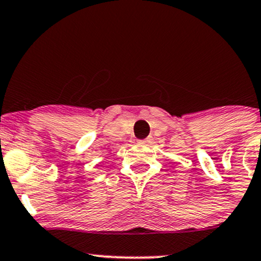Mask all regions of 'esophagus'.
Returning <instances> with one entry per match:
<instances>
[{
    "mask_svg": "<svg viewBox=\"0 0 261 261\" xmlns=\"http://www.w3.org/2000/svg\"><path fill=\"white\" fill-rule=\"evenodd\" d=\"M150 142V139H144V140H139V143L141 144H148Z\"/></svg>",
    "mask_w": 261,
    "mask_h": 261,
    "instance_id": "obj_1",
    "label": "esophagus"
}]
</instances>
